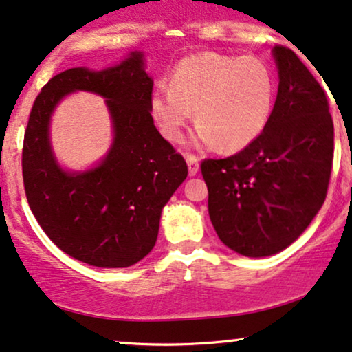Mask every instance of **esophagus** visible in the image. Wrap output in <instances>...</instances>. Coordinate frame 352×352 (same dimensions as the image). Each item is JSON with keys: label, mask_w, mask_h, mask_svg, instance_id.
<instances>
[{"label": "esophagus", "mask_w": 352, "mask_h": 352, "mask_svg": "<svg viewBox=\"0 0 352 352\" xmlns=\"http://www.w3.org/2000/svg\"><path fill=\"white\" fill-rule=\"evenodd\" d=\"M186 164H188V173L190 175H197L199 170V159L195 154L186 155Z\"/></svg>", "instance_id": "34e87169"}]
</instances>
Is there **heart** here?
Here are the masks:
<instances>
[{"label": "heart", "mask_w": 352, "mask_h": 352, "mask_svg": "<svg viewBox=\"0 0 352 352\" xmlns=\"http://www.w3.org/2000/svg\"><path fill=\"white\" fill-rule=\"evenodd\" d=\"M274 89L273 73L258 58L199 53L175 66L170 84L154 87L151 109L167 140H180L195 110V141L235 153L265 131Z\"/></svg>", "instance_id": "1"}]
</instances>
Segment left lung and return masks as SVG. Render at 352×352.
I'll return each mask as SVG.
<instances>
[{
  "instance_id": "8db88e82",
  "label": "left lung",
  "mask_w": 352,
  "mask_h": 352,
  "mask_svg": "<svg viewBox=\"0 0 352 352\" xmlns=\"http://www.w3.org/2000/svg\"><path fill=\"white\" fill-rule=\"evenodd\" d=\"M279 87L265 131L226 159H204L208 209L224 245L268 256L291 245L327 198L335 128L327 94L291 48L276 45Z\"/></svg>"
}]
</instances>
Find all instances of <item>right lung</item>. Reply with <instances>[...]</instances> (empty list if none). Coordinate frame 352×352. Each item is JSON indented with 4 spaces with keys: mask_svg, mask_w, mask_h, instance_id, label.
I'll return each instance as SVG.
<instances>
[{
    "mask_svg": "<svg viewBox=\"0 0 352 352\" xmlns=\"http://www.w3.org/2000/svg\"><path fill=\"white\" fill-rule=\"evenodd\" d=\"M107 99L116 140L99 168L68 174L54 162L47 122L69 91ZM153 79L143 55L115 68H71L53 76L35 99L22 146V179L30 211L55 245L82 263L126 268L153 250L162 208L188 175L184 155L164 140L151 115Z\"/></svg>",
    "mask_w": 352,
    "mask_h": 352,
    "instance_id": "right-lung-1",
    "label": "right lung"
}]
</instances>
